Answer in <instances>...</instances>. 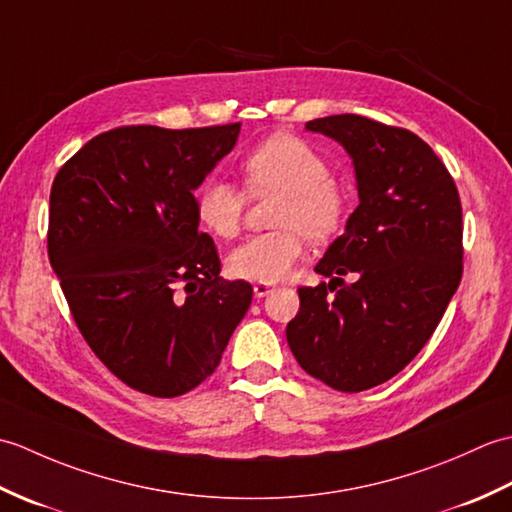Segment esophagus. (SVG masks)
<instances>
[{"label": "esophagus", "instance_id": "obj_1", "mask_svg": "<svg viewBox=\"0 0 512 512\" xmlns=\"http://www.w3.org/2000/svg\"><path fill=\"white\" fill-rule=\"evenodd\" d=\"M253 292H255V297L262 299V297H268L270 292H275V286L273 284H255Z\"/></svg>", "mask_w": 512, "mask_h": 512}]
</instances>
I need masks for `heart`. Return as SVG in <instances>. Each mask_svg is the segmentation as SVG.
<instances>
[{
    "instance_id": "b5f03b06",
    "label": "heart",
    "mask_w": 512,
    "mask_h": 512,
    "mask_svg": "<svg viewBox=\"0 0 512 512\" xmlns=\"http://www.w3.org/2000/svg\"><path fill=\"white\" fill-rule=\"evenodd\" d=\"M330 162L303 138L275 134L242 160L244 187L253 195L279 193L270 224L228 255V273L257 284H277L303 255V237L325 244L339 235L350 200L330 178ZM246 195L235 184L209 178L195 193L198 222L215 237H235L242 226Z\"/></svg>"
}]
</instances>
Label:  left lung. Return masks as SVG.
Returning <instances> with one entry per match:
<instances>
[{
  "mask_svg": "<svg viewBox=\"0 0 512 512\" xmlns=\"http://www.w3.org/2000/svg\"><path fill=\"white\" fill-rule=\"evenodd\" d=\"M306 129L350 154L361 202L314 268L328 284L299 288L286 339L310 376L354 394L396 376L436 332L462 279V204L447 167L409 129L356 114Z\"/></svg>",
  "mask_w": 512,
  "mask_h": 512,
  "instance_id": "8db88e82",
  "label": "left lung"
}]
</instances>
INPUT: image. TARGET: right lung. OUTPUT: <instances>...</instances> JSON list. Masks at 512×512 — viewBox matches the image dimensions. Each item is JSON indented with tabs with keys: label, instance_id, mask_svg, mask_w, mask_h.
<instances>
[{
	"label": "right lung",
	"instance_id": "right-lung-1",
	"mask_svg": "<svg viewBox=\"0 0 512 512\" xmlns=\"http://www.w3.org/2000/svg\"><path fill=\"white\" fill-rule=\"evenodd\" d=\"M239 127H116L52 182L48 257L76 328L143 394L182 396L209 378L253 299L246 281L220 277L193 195Z\"/></svg>",
	"mask_w": 512,
	"mask_h": 512
}]
</instances>
